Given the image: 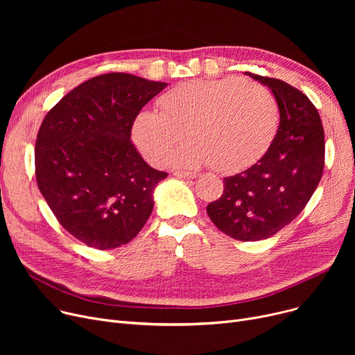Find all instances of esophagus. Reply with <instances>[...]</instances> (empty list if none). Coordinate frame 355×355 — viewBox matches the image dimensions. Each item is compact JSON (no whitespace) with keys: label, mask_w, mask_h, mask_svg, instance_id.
Listing matches in <instances>:
<instances>
[{"label":"esophagus","mask_w":355,"mask_h":355,"mask_svg":"<svg viewBox=\"0 0 355 355\" xmlns=\"http://www.w3.org/2000/svg\"><path fill=\"white\" fill-rule=\"evenodd\" d=\"M175 175L180 178H184V180H194L197 177L196 173H185V171H178V173H175Z\"/></svg>","instance_id":"esophagus-1"}]
</instances>
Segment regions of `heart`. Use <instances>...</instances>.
<instances>
[{
	"mask_svg": "<svg viewBox=\"0 0 355 355\" xmlns=\"http://www.w3.org/2000/svg\"><path fill=\"white\" fill-rule=\"evenodd\" d=\"M158 106L161 112L142 110L134 122V141L145 158L165 162L187 129L191 142L174 162L211 165L225 174L245 170L262 157L279 123L273 93L239 78L181 83L162 95Z\"/></svg>",
	"mask_w": 355,
	"mask_h": 355,
	"instance_id": "heart-1",
	"label": "heart"
}]
</instances>
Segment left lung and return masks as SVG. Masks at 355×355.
<instances>
[{"label":"left lung","mask_w":355,"mask_h":355,"mask_svg":"<svg viewBox=\"0 0 355 355\" xmlns=\"http://www.w3.org/2000/svg\"><path fill=\"white\" fill-rule=\"evenodd\" d=\"M246 74L269 86L281 123L262 158L223 180L225 191L209 204L207 214L225 234L256 241L276 234L305 209L324 173L325 141L318 110L301 90L275 78Z\"/></svg>","instance_id":"obj_1"}]
</instances>
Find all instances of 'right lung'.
<instances>
[{"instance_id":"right-lung-1","label":"right lung","mask_w":355,"mask_h":355,"mask_svg":"<svg viewBox=\"0 0 355 355\" xmlns=\"http://www.w3.org/2000/svg\"><path fill=\"white\" fill-rule=\"evenodd\" d=\"M166 86L129 73L92 78L55 103L37 134L35 180L60 225L99 250L129 243L168 174L130 142L141 109Z\"/></svg>"}]
</instances>
